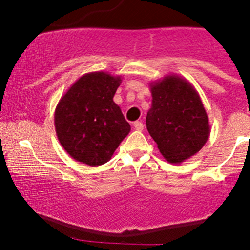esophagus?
Segmentation results:
<instances>
[{
  "label": "esophagus",
  "mask_w": 250,
  "mask_h": 250,
  "mask_svg": "<svg viewBox=\"0 0 250 250\" xmlns=\"http://www.w3.org/2000/svg\"><path fill=\"white\" fill-rule=\"evenodd\" d=\"M143 128H145V125H143V123L141 121H136L134 123V129L137 131H142Z\"/></svg>",
  "instance_id": "esophagus-1"
}]
</instances>
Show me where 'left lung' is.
<instances>
[{
  "instance_id": "1",
  "label": "left lung",
  "mask_w": 250,
  "mask_h": 250,
  "mask_svg": "<svg viewBox=\"0 0 250 250\" xmlns=\"http://www.w3.org/2000/svg\"><path fill=\"white\" fill-rule=\"evenodd\" d=\"M151 107L146 125L160 153L179 165L208 141L209 119L201 97L188 80L175 74L151 82Z\"/></svg>"
}]
</instances>
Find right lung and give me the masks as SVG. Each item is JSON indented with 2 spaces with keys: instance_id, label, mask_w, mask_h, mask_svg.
I'll use <instances>...</instances> for the list:
<instances>
[{
  "instance_id": "right-lung-1",
  "label": "right lung",
  "mask_w": 250,
  "mask_h": 250,
  "mask_svg": "<svg viewBox=\"0 0 250 250\" xmlns=\"http://www.w3.org/2000/svg\"><path fill=\"white\" fill-rule=\"evenodd\" d=\"M122 76L93 71L80 77L57 103V139L77 162L96 167L108 162L130 131L114 102Z\"/></svg>"
}]
</instances>
